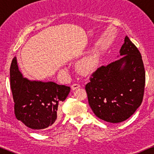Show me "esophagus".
<instances>
[{
    "label": "esophagus",
    "mask_w": 154,
    "mask_h": 154,
    "mask_svg": "<svg viewBox=\"0 0 154 154\" xmlns=\"http://www.w3.org/2000/svg\"><path fill=\"white\" fill-rule=\"evenodd\" d=\"M80 88V85H79V84H73L71 86V88L72 91H75V90L77 89V88Z\"/></svg>",
    "instance_id": "obj_1"
}]
</instances>
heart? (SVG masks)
<instances>
[{
  "instance_id": "obj_1",
  "label": "heart",
  "mask_w": 154,
  "mask_h": 154,
  "mask_svg": "<svg viewBox=\"0 0 154 154\" xmlns=\"http://www.w3.org/2000/svg\"><path fill=\"white\" fill-rule=\"evenodd\" d=\"M96 63V58L94 55H91L85 57L78 63V69L84 74L90 73L94 69Z\"/></svg>"
}]
</instances>
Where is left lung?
<instances>
[{
  "mask_svg": "<svg viewBox=\"0 0 154 154\" xmlns=\"http://www.w3.org/2000/svg\"><path fill=\"white\" fill-rule=\"evenodd\" d=\"M119 59L99 67L85 85L88 103L97 117L119 123L135 113L143 101L146 74L140 53L125 37Z\"/></svg>",
  "mask_w": 154,
  "mask_h": 154,
  "instance_id": "1",
  "label": "left lung"
}]
</instances>
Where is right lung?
Wrapping results in <instances>:
<instances>
[{"mask_svg":"<svg viewBox=\"0 0 154 154\" xmlns=\"http://www.w3.org/2000/svg\"><path fill=\"white\" fill-rule=\"evenodd\" d=\"M10 82L17 119L38 132L51 128L70 88L54 82L30 80L24 77L16 57L11 64Z\"/></svg>","mask_w":154,"mask_h":154,"instance_id":"right-lung-1","label":"right lung"}]
</instances>
